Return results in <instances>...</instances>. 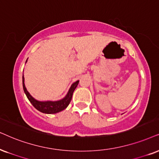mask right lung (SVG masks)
Segmentation results:
<instances>
[{"mask_svg":"<svg viewBox=\"0 0 159 159\" xmlns=\"http://www.w3.org/2000/svg\"><path fill=\"white\" fill-rule=\"evenodd\" d=\"M26 61H27V60H26ZM78 83H79V81H75V83L72 84L71 87L70 88L67 95H66L63 99L57 100V101H39V100L34 99V98L30 94L29 92L27 91V89H26L25 88V84H24V77L23 75V90L25 94H26V96H27L28 99H29V101L31 102L32 105L34 106V107L37 108L38 111L45 114H56L58 113V112L63 111L64 109H65L70 104V101H71L73 92L74 90L75 89V88L77 87Z\"/></svg>","mask_w":159,"mask_h":159,"instance_id":"right-lung-1","label":"right lung"}]
</instances>
